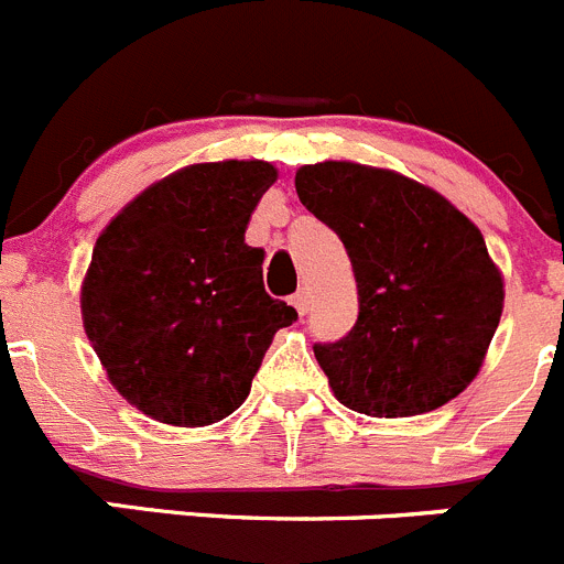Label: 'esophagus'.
<instances>
[{"label":"esophagus","mask_w":564,"mask_h":564,"mask_svg":"<svg viewBox=\"0 0 564 564\" xmlns=\"http://www.w3.org/2000/svg\"><path fill=\"white\" fill-rule=\"evenodd\" d=\"M291 302H293V307H296V311H299V316H305V313L311 311V293H307L305 288H302V291H299L296 296L291 299Z\"/></svg>","instance_id":"obj_1"}]
</instances>
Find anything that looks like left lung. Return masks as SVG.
<instances>
[{
	"label": "left lung",
	"instance_id": "8db88e82",
	"mask_svg": "<svg viewBox=\"0 0 564 564\" xmlns=\"http://www.w3.org/2000/svg\"><path fill=\"white\" fill-rule=\"evenodd\" d=\"M296 194L341 237L356 273V327L313 347L333 395L372 417L423 415L460 395L506 302L480 228L392 169L311 163L296 172Z\"/></svg>",
	"mask_w": 564,
	"mask_h": 564
}]
</instances>
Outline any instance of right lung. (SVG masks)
<instances>
[{"label":"right lung","mask_w":564,"mask_h":564,"mask_svg":"<svg viewBox=\"0 0 564 564\" xmlns=\"http://www.w3.org/2000/svg\"><path fill=\"white\" fill-rule=\"evenodd\" d=\"M265 161L192 163L143 188L96 239L82 318L109 383L169 426L231 415L279 327L296 311L265 293L246 242Z\"/></svg>","instance_id":"right-lung-1"}]
</instances>
